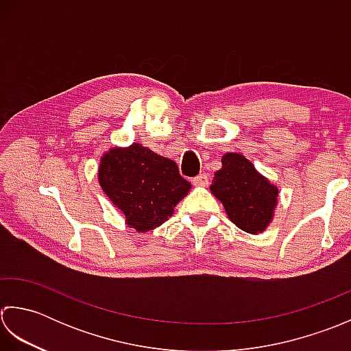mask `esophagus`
I'll use <instances>...</instances> for the list:
<instances>
[{
	"label": "esophagus",
	"instance_id": "obj_1",
	"mask_svg": "<svg viewBox=\"0 0 351 351\" xmlns=\"http://www.w3.org/2000/svg\"><path fill=\"white\" fill-rule=\"evenodd\" d=\"M192 184L194 186H207L209 184V176L207 174H199L192 178Z\"/></svg>",
	"mask_w": 351,
	"mask_h": 351
}]
</instances>
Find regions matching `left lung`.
<instances>
[{
  "mask_svg": "<svg viewBox=\"0 0 351 351\" xmlns=\"http://www.w3.org/2000/svg\"><path fill=\"white\" fill-rule=\"evenodd\" d=\"M215 173L210 191L223 203L227 217L247 233H262L273 221L277 186L256 171L242 154L227 153Z\"/></svg>",
  "mask_w": 351,
  "mask_h": 351,
  "instance_id": "obj_1",
  "label": "left lung"
}]
</instances>
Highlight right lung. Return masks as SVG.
<instances>
[{
  "label": "right lung",
  "instance_id": "1",
  "mask_svg": "<svg viewBox=\"0 0 351 351\" xmlns=\"http://www.w3.org/2000/svg\"><path fill=\"white\" fill-rule=\"evenodd\" d=\"M98 180L113 206L124 213L127 226L141 233L165 223L191 189L174 160L136 142L103 154Z\"/></svg>",
  "mask_w": 351,
  "mask_h": 351
}]
</instances>
